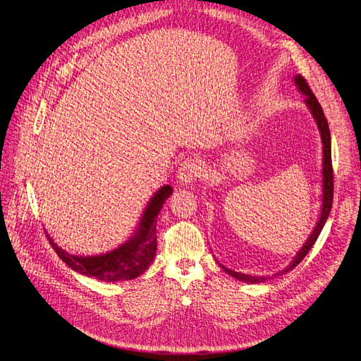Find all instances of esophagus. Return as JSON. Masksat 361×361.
Here are the masks:
<instances>
[{"label":"esophagus","mask_w":361,"mask_h":361,"mask_svg":"<svg viewBox=\"0 0 361 361\" xmlns=\"http://www.w3.org/2000/svg\"><path fill=\"white\" fill-rule=\"evenodd\" d=\"M202 161L197 158H187L178 170V182L182 187H188V185L197 182V179L202 176Z\"/></svg>","instance_id":"obj_1"}]
</instances>
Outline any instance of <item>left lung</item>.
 <instances>
[{"mask_svg": "<svg viewBox=\"0 0 361 361\" xmlns=\"http://www.w3.org/2000/svg\"><path fill=\"white\" fill-rule=\"evenodd\" d=\"M293 84L297 87V90L304 94V104L305 106L309 108V111L312 113L316 126H318V130L321 134V143H322V185H321V211H319V216H318V221H316V226L313 227V231L310 233V236L307 238V241L304 243V245L301 247V250H298V253L295 255V257L290 260V264L279 272H276V277L277 276H283L285 272H289L290 269H293L297 267L300 262L305 257V255L309 253V250L312 248V245L316 243V239H318L321 231L324 228L325 223H326V218L330 215L331 211V204H333V167H331V137H330V128H329V122H326V118L324 116L322 108L316 99L314 94L312 93L309 84L305 82V80L302 78L301 75H295L293 76ZM220 267L227 272L228 276L235 277L236 280H241L244 283H251V285H257V283H264L265 280H268V277L265 276H251V274H244V272H236L226 268L224 265L220 264ZM271 279V277H269Z\"/></svg>", "mask_w": 361, "mask_h": 361, "instance_id": "1", "label": "left lung"}]
</instances>
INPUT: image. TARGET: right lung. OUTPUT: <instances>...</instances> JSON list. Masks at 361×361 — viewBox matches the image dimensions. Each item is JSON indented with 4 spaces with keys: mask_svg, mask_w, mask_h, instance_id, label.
Returning <instances> with one entry per match:
<instances>
[{
    "mask_svg": "<svg viewBox=\"0 0 361 361\" xmlns=\"http://www.w3.org/2000/svg\"><path fill=\"white\" fill-rule=\"evenodd\" d=\"M173 192L170 185H164L147 202L134 233L117 248L96 256H76L59 247L47 233L49 244L59 257L71 269L87 277L102 281L133 280L150 267L157 256V221L164 203Z\"/></svg>",
    "mask_w": 361,
    "mask_h": 361,
    "instance_id": "obj_1",
    "label": "right lung"
}]
</instances>
